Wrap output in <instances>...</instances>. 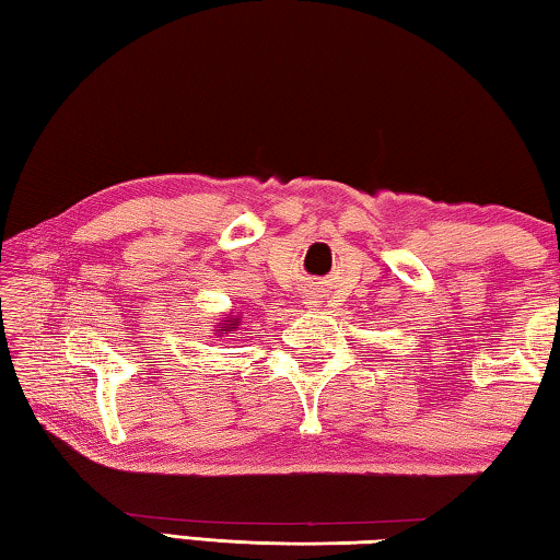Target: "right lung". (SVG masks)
I'll return each instance as SVG.
<instances>
[{
  "mask_svg": "<svg viewBox=\"0 0 560 560\" xmlns=\"http://www.w3.org/2000/svg\"><path fill=\"white\" fill-rule=\"evenodd\" d=\"M236 326H240V318H230V320H224V324L217 326V334H224V330H236Z\"/></svg>",
  "mask_w": 560,
  "mask_h": 560,
  "instance_id": "obj_1",
  "label": "right lung"
}]
</instances>
